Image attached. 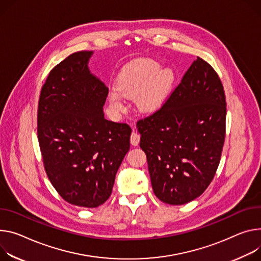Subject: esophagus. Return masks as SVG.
<instances>
[{"label":"esophagus","instance_id":"1","mask_svg":"<svg viewBox=\"0 0 261 261\" xmlns=\"http://www.w3.org/2000/svg\"><path fill=\"white\" fill-rule=\"evenodd\" d=\"M139 140H140V136H139V134L134 132V128H133V132H132L131 136H130V143H131V145L132 146H137L139 144Z\"/></svg>","mask_w":261,"mask_h":261}]
</instances>
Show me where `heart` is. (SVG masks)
<instances>
[{"mask_svg":"<svg viewBox=\"0 0 261 261\" xmlns=\"http://www.w3.org/2000/svg\"><path fill=\"white\" fill-rule=\"evenodd\" d=\"M173 81L171 69H160V64L152 59H136L123 68L117 88L110 91V105L121 111L125 108L124 98H137V107L141 111L153 112L164 102Z\"/></svg>","mask_w":261,"mask_h":261,"instance_id":"heart-1","label":"heart"}]
</instances>
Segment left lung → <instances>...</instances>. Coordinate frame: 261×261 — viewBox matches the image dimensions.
Wrapping results in <instances>:
<instances>
[{
    "instance_id": "left-lung-1",
    "label": "left lung",
    "mask_w": 261,
    "mask_h": 261,
    "mask_svg": "<svg viewBox=\"0 0 261 261\" xmlns=\"http://www.w3.org/2000/svg\"><path fill=\"white\" fill-rule=\"evenodd\" d=\"M137 128L155 196L171 205L201 196L217 173L226 133V97L216 70L198 57Z\"/></svg>"
}]
</instances>
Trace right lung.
<instances>
[{
  "label": "right lung",
  "instance_id": "obj_1",
  "mask_svg": "<svg viewBox=\"0 0 261 261\" xmlns=\"http://www.w3.org/2000/svg\"><path fill=\"white\" fill-rule=\"evenodd\" d=\"M91 55V51L73 53L51 70L37 111L48 178L63 200L86 208H96L110 197L132 131L127 124L104 117L108 88L90 74Z\"/></svg>",
  "mask_w": 261,
  "mask_h": 261
}]
</instances>
